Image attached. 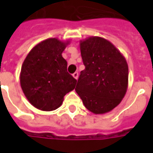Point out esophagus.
I'll list each match as a JSON object with an SVG mask.
<instances>
[{
    "mask_svg": "<svg viewBox=\"0 0 153 153\" xmlns=\"http://www.w3.org/2000/svg\"><path fill=\"white\" fill-rule=\"evenodd\" d=\"M73 77L75 79H78V77H79V73L78 72H74L73 74Z\"/></svg>",
    "mask_w": 153,
    "mask_h": 153,
    "instance_id": "obj_1",
    "label": "esophagus"
}]
</instances>
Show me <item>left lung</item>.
<instances>
[{
    "label": "left lung",
    "instance_id": "left-lung-1",
    "mask_svg": "<svg viewBox=\"0 0 153 153\" xmlns=\"http://www.w3.org/2000/svg\"><path fill=\"white\" fill-rule=\"evenodd\" d=\"M80 51L85 69L80 72L75 91L91 112H109L127 91V61L111 42L100 37L80 41Z\"/></svg>",
    "mask_w": 153,
    "mask_h": 153
}]
</instances>
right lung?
I'll return each instance as SVG.
<instances>
[{
  "instance_id": "add662e5",
  "label": "right lung",
  "mask_w": 153,
  "mask_h": 153,
  "mask_svg": "<svg viewBox=\"0 0 153 153\" xmlns=\"http://www.w3.org/2000/svg\"><path fill=\"white\" fill-rule=\"evenodd\" d=\"M69 41L48 38L37 44L26 56L20 72V86L33 106L45 111L57 109L77 80L67 72L62 57Z\"/></svg>"
}]
</instances>
